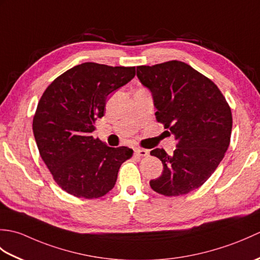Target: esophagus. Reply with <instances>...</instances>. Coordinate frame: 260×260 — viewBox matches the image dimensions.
Wrapping results in <instances>:
<instances>
[{"label":"esophagus","mask_w":260,"mask_h":260,"mask_svg":"<svg viewBox=\"0 0 260 260\" xmlns=\"http://www.w3.org/2000/svg\"><path fill=\"white\" fill-rule=\"evenodd\" d=\"M134 152H135V155L140 156V157L148 156V154H150V152H148L147 150H144V148H135Z\"/></svg>","instance_id":"34e87169"}]
</instances>
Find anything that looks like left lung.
<instances>
[{"label":"left lung","mask_w":260,"mask_h":260,"mask_svg":"<svg viewBox=\"0 0 260 260\" xmlns=\"http://www.w3.org/2000/svg\"><path fill=\"white\" fill-rule=\"evenodd\" d=\"M140 81L153 96L156 120L178 141L172 154L151 151L163 172L150 181L165 197L183 196L200 187L218 168L230 144L233 115L217 85L178 60L139 66Z\"/></svg>","instance_id":"8db88e82"}]
</instances>
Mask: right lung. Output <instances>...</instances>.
Here are the masks:
<instances>
[{
	"label": "right lung",
	"mask_w": 260,
	"mask_h": 260,
	"mask_svg": "<svg viewBox=\"0 0 260 260\" xmlns=\"http://www.w3.org/2000/svg\"><path fill=\"white\" fill-rule=\"evenodd\" d=\"M135 76V67L85 62L54 79L38 104L32 129L41 158L57 184L77 198L96 199L113 189L120 165L133 155L93 139L110 92Z\"/></svg>",
	"instance_id": "right-lung-1"
}]
</instances>
